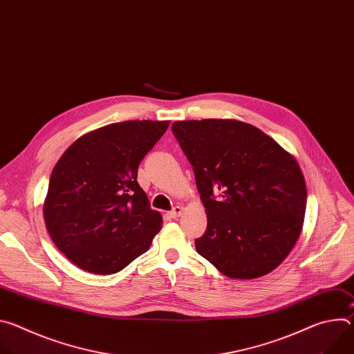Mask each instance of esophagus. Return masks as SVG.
Here are the masks:
<instances>
[{
    "label": "esophagus",
    "instance_id": "obj_1",
    "mask_svg": "<svg viewBox=\"0 0 354 354\" xmlns=\"http://www.w3.org/2000/svg\"><path fill=\"white\" fill-rule=\"evenodd\" d=\"M182 212H183V207L175 206V207L169 212V217H171V218H178V217L182 214Z\"/></svg>",
    "mask_w": 354,
    "mask_h": 354
}]
</instances>
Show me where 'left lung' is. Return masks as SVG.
Returning a JSON list of instances; mask_svg holds the SVG:
<instances>
[{"label": "left lung", "mask_w": 354, "mask_h": 354, "mask_svg": "<svg viewBox=\"0 0 354 354\" xmlns=\"http://www.w3.org/2000/svg\"><path fill=\"white\" fill-rule=\"evenodd\" d=\"M207 214L198 255L231 279L274 270L304 224L307 187L295 158L258 127L230 119L175 122Z\"/></svg>", "instance_id": "1"}]
</instances>
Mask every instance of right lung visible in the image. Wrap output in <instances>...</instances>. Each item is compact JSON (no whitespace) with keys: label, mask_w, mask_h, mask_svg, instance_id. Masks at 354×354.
Instances as JSON below:
<instances>
[{"label":"right lung","mask_w":354,"mask_h":354,"mask_svg":"<svg viewBox=\"0 0 354 354\" xmlns=\"http://www.w3.org/2000/svg\"><path fill=\"white\" fill-rule=\"evenodd\" d=\"M169 122L129 120L74 141L48 182L43 217L50 238L85 272L113 274L148 250L162 225L137 169Z\"/></svg>","instance_id":"obj_1"}]
</instances>
